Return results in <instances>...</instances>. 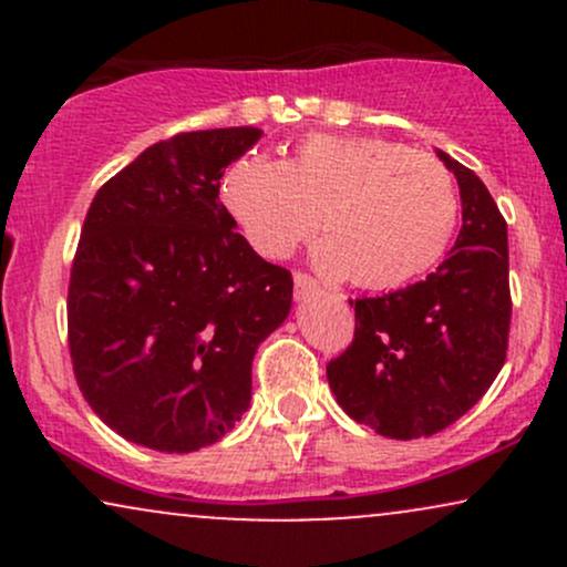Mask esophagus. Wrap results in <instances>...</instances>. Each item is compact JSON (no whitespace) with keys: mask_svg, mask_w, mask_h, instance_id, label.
Returning a JSON list of instances; mask_svg holds the SVG:
<instances>
[{"mask_svg":"<svg viewBox=\"0 0 567 567\" xmlns=\"http://www.w3.org/2000/svg\"><path fill=\"white\" fill-rule=\"evenodd\" d=\"M292 282H296V301H306V298H311L315 292H320V285H317L309 275H301V271L292 277Z\"/></svg>","mask_w":567,"mask_h":567,"instance_id":"34e87169","label":"esophagus"}]
</instances>
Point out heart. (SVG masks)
<instances>
[{
  "label": "heart",
  "mask_w": 567,
  "mask_h": 567,
  "mask_svg": "<svg viewBox=\"0 0 567 567\" xmlns=\"http://www.w3.org/2000/svg\"><path fill=\"white\" fill-rule=\"evenodd\" d=\"M220 202L252 250L277 261L320 213L317 269L365 290L429 275L458 224V192L440 159L360 135H311L282 162L243 154L220 175Z\"/></svg>",
  "instance_id": "1"
}]
</instances>
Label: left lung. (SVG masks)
Listing matches in <instances>:
<instances>
[{
	"label": "left lung",
	"mask_w": 567,
	"mask_h": 567,
	"mask_svg": "<svg viewBox=\"0 0 567 567\" xmlns=\"http://www.w3.org/2000/svg\"><path fill=\"white\" fill-rule=\"evenodd\" d=\"M461 192V231L421 282L357 298L354 341L328 362L336 402L383 437H432L480 402L506 360V220L483 181L440 152Z\"/></svg>",
	"instance_id": "1"
}]
</instances>
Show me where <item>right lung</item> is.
Here are the masks:
<instances>
[{
    "label": "right lung",
    "instance_id": "right-lung-1",
    "mask_svg": "<svg viewBox=\"0 0 567 567\" xmlns=\"http://www.w3.org/2000/svg\"><path fill=\"white\" fill-rule=\"evenodd\" d=\"M258 127L181 133L97 188L71 266L69 349L84 400L159 453L213 445L250 405L258 343L288 320L292 277L237 234L220 175Z\"/></svg>",
    "mask_w": 567,
    "mask_h": 567
}]
</instances>
